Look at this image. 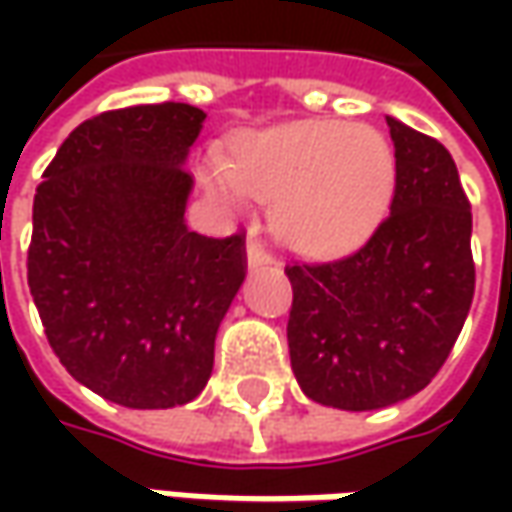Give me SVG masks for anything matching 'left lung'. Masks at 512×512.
<instances>
[{
  "label": "left lung",
  "instance_id": "left-lung-1",
  "mask_svg": "<svg viewBox=\"0 0 512 512\" xmlns=\"http://www.w3.org/2000/svg\"><path fill=\"white\" fill-rule=\"evenodd\" d=\"M205 110L99 113L70 133L33 196L28 287L53 353L108 402L176 407L205 390L245 282V236L185 225V170Z\"/></svg>",
  "mask_w": 512,
  "mask_h": 512
}]
</instances>
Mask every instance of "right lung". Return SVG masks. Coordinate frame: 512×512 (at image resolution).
<instances>
[{"instance_id":"add662e5","label":"right lung","mask_w":512,"mask_h":512,"mask_svg":"<svg viewBox=\"0 0 512 512\" xmlns=\"http://www.w3.org/2000/svg\"><path fill=\"white\" fill-rule=\"evenodd\" d=\"M396 150L390 213L367 242L347 239L319 202L287 207L293 373L313 402L376 410L430 382L462 333L476 270L470 202L436 139L387 119Z\"/></svg>"}]
</instances>
